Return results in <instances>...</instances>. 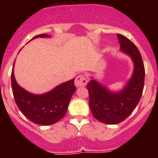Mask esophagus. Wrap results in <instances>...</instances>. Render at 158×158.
I'll return each instance as SVG.
<instances>
[{
	"label": "esophagus",
	"instance_id": "34e87169",
	"mask_svg": "<svg viewBox=\"0 0 158 158\" xmlns=\"http://www.w3.org/2000/svg\"><path fill=\"white\" fill-rule=\"evenodd\" d=\"M87 84V79L84 75H79L75 79V85L77 87H81V86L86 85Z\"/></svg>",
	"mask_w": 158,
	"mask_h": 158
}]
</instances>
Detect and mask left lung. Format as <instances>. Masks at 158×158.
<instances>
[{
    "label": "left lung",
    "mask_w": 158,
    "mask_h": 158,
    "mask_svg": "<svg viewBox=\"0 0 158 158\" xmlns=\"http://www.w3.org/2000/svg\"><path fill=\"white\" fill-rule=\"evenodd\" d=\"M117 37L121 51L129 54L135 63L131 79L122 91L115 93L108 91L94 80L86 86L93 116L106 124H117L125 120L139 104L144 88L145 67L139 49L123 35L117 34Z\"/></svg>",
    "instance_id": "left-lung-1"
}]
</instances>
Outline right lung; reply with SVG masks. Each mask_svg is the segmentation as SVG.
<instances>
[{
  "mask_svg": "<svg viewBox=\"0 0 158 158\" xmlns=\"http://www.w3.org/2000/svg\"><path fill=\"white\" fill-rule=\"evenodd\" d=\"M38 37H49V35H38L32 38V40ZM11 81L14 99L20 111L29 120L43 126L54 124L63 118L67 111L71 96L76 91L74 79H73L57 86L45 94H31L16 83L13 68Z\"/></svg>",
  "mask_w": 158,
  "mask_h": 158,
  "instance_id": "1",
  "label": "right lung"
}]
</instances>
